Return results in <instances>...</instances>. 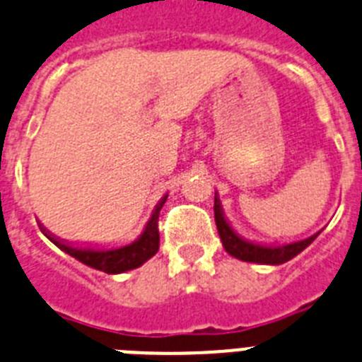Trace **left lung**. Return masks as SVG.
I'll return each instance as SVG.
<instances>
[{
	"label": "left lung",
	"mask_w": 362,
	"mask_h": 362,
	"mask_svg": "<svg viewBox=\"0 0 362 362\" xmlns=\"http://www.w3.org/2000/svg\"><path fill=\"white\" fill-rule=\"evenodd\" d=\"M214 219L216 227H218V234L221 238L223 249L230 256L238 258L242 262H251V264H264V265H280L295 258L296 255H300L305 247L311 245L313 240L320 234L315 233L311 236L298 240V242L282 243V245H262V243L249 242L243 236L236 233L233 225L228 223V219L223 214V206L219 202L218 192L214 196Z\"/></svg>",
	"instance_id": "left-lung-1"
}]
</instances>
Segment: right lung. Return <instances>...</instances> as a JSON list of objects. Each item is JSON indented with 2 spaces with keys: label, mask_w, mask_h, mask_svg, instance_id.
Instances as JSON below:
<instances>
[{
  "label": "right lung",
  "mask_w": 362,
  "mask_h": 362,
  "mask_svg": "<svg viewBox=\"0 0 362 362\" xmlns=\"http://www.w3.org/2000/svg\"><path fill=\"white\" fill-rule=\"evenodd\" d=\"M166 197H168V194L160 197V202L156 205L150 219H148L146 227H144L143 233L139 234L137 240L122 247H78L57 238L54 234L49 233L43 225H40V228L58 249L76 258L84 265H89V267L97 271H104L107 274L126 273V271L141 267L144 262L150 260L151 256L159 251V228H157V221H159V212L163 205H165Z\"/></svg>",
  "instance_id": "right-lung-1"
}]
</instances>
